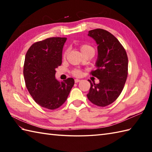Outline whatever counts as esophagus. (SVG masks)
<instances>
[{
  "mask_svg": "<svg viewBox=\"0 0 152 152\" xmlns=\"http://www.w3.org/2000/svg\"><path fill=\"white\" fill-rule=\"evenodd\" d=\"M74 82H75V83L80 82V80H79V79H75V80H74Z\"/></svg>",
  "mask_w": 152,
  "mask_h": 152,
  "instance_id": "1",
  "label": "esophagus"
}]
</instances>
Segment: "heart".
I'll return each instance as SVG.
<instances>
[{"label": "heart", "instance_id": "obj_1", "mask_svg": "<svg viewBox=\"0 0 152 152\" xmlns=\"http://www.w3.org/2000/svg\"><path fill=\"white\" fill-rule=\"evenodd\" d=\"M80 50H81L83 55L86 54L88 53H90V52L95 53L94 48H93L91 46H90V45H89V44H83V45H82V46H80ZM67 53H68V50H66L63 53V57L65 58L67 56ZM72 74L75 76H80L82 75V71L79 70V69H74L72 71Z\"/></svg>", "mask_w": 152, "mask_h": 152}]
</instances>
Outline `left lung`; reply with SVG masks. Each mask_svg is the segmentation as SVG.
<instances>
[{
    "mask_svg": "<svg viewBox=\"0 0 152 152\" xmlns=\"http://www.w3.org/2000/svg\"><path fill=\"white\" fill-rule=\"evenodd\" d=\"M98 45L97 69L91 72L99 79V83H91L87 95L93 104L104 107L114 102L121 94L128 74V57L126 51L114 35L108 31L96 28L89 31Z\"/></svg>",
    "mask_w": 152,
    "mask_h": 152,
    "instance_id": "left-lung-1",
    "label": "left lung"
}]
</instances>
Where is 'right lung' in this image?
<instances>
[{
	"mask_svg": "<svg viewBox=\"0 0 152 152\" xmlns=\"http://www.w3.org/2000/svg\"><path fill=\"white\" fill-rule=\"evenodd\" d=\"M66 38L51 37L34 43L25 55L23 75L25 85L34 101L49 110L59 108L74 84L72 78L59 82L56 69L62 63Z\"/></svg>",
	"mask_w": 152,
	"mask_h": 152,
	"instance_id": "add662e5",
	"label": "right lung"
}]
</instances>
